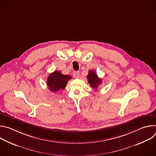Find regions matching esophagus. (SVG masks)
I'll list each match as a JSON object with an SVG mask.
<instances>
[{
  "label": "esophagus",
  "instance_id": "1",
  "mask_svg": "<svg viewBox=\"0 0 156 156\" xmlns=\"http://www.w3.org/2000/svg\"><path fill=\"white\" fill-rule=\"evenodd\" d=\"M73 76H74L75 78H78L80 76V73H79V72L75 71V72H73Z\"/></svg>",
  "mask_w": 156,
  "mask_h": 156
}]
</instances>
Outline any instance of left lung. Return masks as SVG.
<instances>
[{
  "label": "left lung",
  "instance_id": "1",
  "mask_svg": "<svg viewBox=\"0 0 156 156\" xmlns=\"http://www.w3.org/2000/svg\"><path fill=\"white\" fill-rule=\"evenodd\" d=\"M87 78L89 84H90L92 88L95 89V90H96L98 86L100 85V84L102 83V80L99 78L96 72L93 70L89 71Z\"/></svg>",
  "mask_w": 156,
  "mask_h": 156
}]
</instances>
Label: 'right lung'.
I'll list each match as a JSON object with an SVG mask.
<instances>
[{"label":"right lung","instance_id":"obj_1","mask_svg":"<svg viewBox=\"0 0 156 156\" xmlns=\"http://www.w3.org/2000/svg\"><path fill=\"white\" fill-rule=\"evenodd\" d=\"M72 78L70 75H63L60 71H55L49 75L47 85L51 92L56 93L63 90L66 83Z\"/></svg>","mask_w":156,"mask_h":156}]
</instances>
